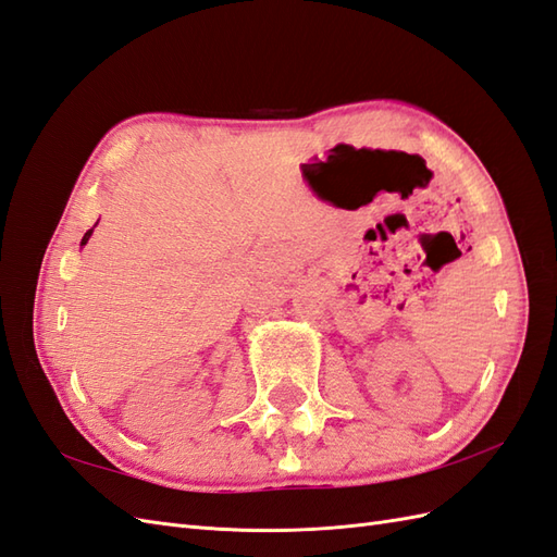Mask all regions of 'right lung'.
<instances>
[{"label": "right lung", "instance_id": "1", "mask_svg": "<svg viewBox=\"0 0 557 557\" xmlns=\"http://www.w3.org/2000/svg\"><path fill=\"white\" fill-rule=\"evenodd\" d=\"M91 233H94V231H89L87 235H84V237H82V247H84V245H87V242H89V237H91Z\"/></svg>", "mask_w": 557, "mask_h": 557}]
</instances>
